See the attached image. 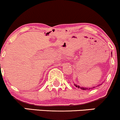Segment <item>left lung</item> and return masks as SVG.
<instances>
[{"instance_id": "obj_1", "label": "left lung", "mask_w": 120, "mask_h": 120, "mask_svg": "<svg viewBox=\"0 0 120 120\" xmlns=\"http://www.w3.org/2000/svg\"><path fill=\"white\" fill-rule=\"evenodd\" d=\"M74 85H75L76 87H78V89H81V90H90V89H94V88H95V87H91V88H90H90H89V87H88V88L87 87H80L79 86H78V85H75V84H74ZM101 85H102V83L100 84V85H98V86H99ZM98 86H96V87H98Z\"/></svg>"}]
</instances>
